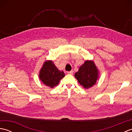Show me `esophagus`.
<instances>
[{"mask_svg": "<svg viewBox=\"0 0 132 132\" xmlns=\"http://www.w3.org/2000/svg\"><path fill=\"white\" fill-rule=\"evenodd\" d=\"M73 72H74L73 70H71L70 71H68V72H67V73L69 74H71V75H72V74H73Z\"/></svg>", "mask_w": 132, "mask_h": 132, "instance_id": "34e87169", "label": "esophagus"}]
</instances>
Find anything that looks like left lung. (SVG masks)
I'll list each match as a JSON object with an SVG mask.
<instances>
[{"mask_svg": "<svg viewBox=\"0 0 132 132\" xmlns=\"http://www.w3.org/2000/svg\"><path fill=\"white\" fill-rule=\"evenodd\" d=\"M75 77L85 88L93 86L99 78V71L94 61H86L75 74Z\"/></svg>", "mask_w": 132, "mask_h": 132, "instance_id": "obj_1", "label": "left lung"}]
</instances>
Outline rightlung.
<instances>
[{
	"label": "right lung",
	"instance_id": "add662e5",
	"mask_svg": "<svg viewBox=\"0 0 132 132\" xmlns=\"http://www.w3.org/2000/svg\"><path fill=\"white\" fill-rule=\"evenodd\" d=\"M64 76L63 71L59 70L52 61L45 62L39 74L40 80L50 88H53L58 85L60 80Z\"/></svg>",
	"mask_w": 132,
	"mask_h": 132
}]
</instances>
